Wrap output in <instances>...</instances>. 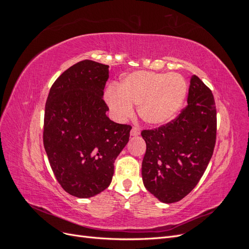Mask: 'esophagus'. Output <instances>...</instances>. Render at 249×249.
<instances>
[{
    "label": "esophagus",
    "instance_id": "1",
    "mask_svg": "<svg viewBox=\"0 0 249 249\" xmlns=\"http://www.w3.org/2000/svg\"><path fill=\"white\" fill-rule=\"evenodd\" d=\"M140 134V130L138 126H133V129L131 130V135L132 136H138V135Z\"/></svg>",
    "mask_w": 249,
    "mask_h": 249
}]
</instances>
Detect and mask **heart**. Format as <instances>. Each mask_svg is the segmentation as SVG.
I'll use <instances>...</instances> for the list:
<instances>
[{
  "label": "heart",
  "mask_w": 249,
  "mask_h": 249,
  "mask_svg": "<svg viewBox=\"0 0 249 249\" xmlns=\"http://www.w3.org/2000/svg\"><path fill=\"white\" fill-rule=\"evenodd\" d=\"M187 94L186 80L177 72L157 73L139 71L122 81L118 90L109 88L106 102L113 114L124 120L137 106L140 117L149 124H163L175 117Z\"/></svg>",
  "instance_id": "heart-1"
}]
</instances>
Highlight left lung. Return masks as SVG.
I'll return each mask as SVG.
<instances>
[{
	"label": "left lung",
	"instance_id": "obj_1",
	"mask_svg": "<svg viewBox=\"0 0 249 249\" xmlns=\"http://www.w3.org/2000/svg\"><path fill=\"white\" fill-rule=\"evenodd\" d=\"M187 106L153 130H143L146 152L142 179L148 192L166 203L177 202L197 185L212 158L217 131L215 100L211 89L192 76Z\"/></svg>",
	"mask_w": 249,
	"mask_h": 249
}]
</instances>
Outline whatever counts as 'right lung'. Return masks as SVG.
I'll use <instances>...</instances> for the list:
<instances>
[{"label": "right lung", "mask_w": 249, "mask_h": 249, "mask_svg": "<svg viewBox=\"0 0 249 249\" xmlns=\"http://www.w3.org/2000/svg\"><path fill=\"white\" fill-rule=\"evenodd\" d=\"M109 66L83 60L52 85L43 123V145L53 172L72 196H94L109 187L114 161L129 141L130 124L106 115L103 100Z\"/></svg>", "instance_id": "1"}]
</instances>
